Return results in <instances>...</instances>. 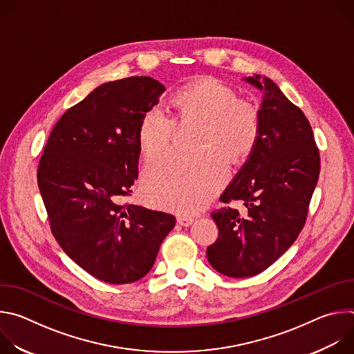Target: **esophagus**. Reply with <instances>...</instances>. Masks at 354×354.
Segmentation results:
<instances>
[{
	"label": "esophagus",
	"mask_w": 354,
	"mask_h": 354,
	"mask_svg": "<svg viewBox=\"0 0 354 354\" xmlns=\"http://www.w3.org/2000/svg\"><path fill=\"white\" fill-rule=\"evenodd\" d=\"M194 221V218L192 216H186V214H182L178 217V223L183 227H189L192 223Z\"/></svg>",
	"instance_id": "esophagus-1"
}]
</instances>
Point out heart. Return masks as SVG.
Wrapping results in <instances>:
<instances>
[{
    "label": "heart",
    "mask_w": 354,
    "mask_h": 354,
    "mask_svg": "<svg viewBox=\"0 0 354 354\" xmlns=\"http://www.w3.org/2000/svg\"><path fill=\"white\" fill-rule=\"evenodd\" d=\"M174 119L158 109L147 111L138 126V144L147 160L171 145L175 122L201 120L194 154L171 153L151 162L142 176V193L151 205L190 213L203 206L228 176L231 162L245 160L261 134L255 105L238 99L225 84L205 78L179 88L172 96Z\"/></svg>",
    "instance_id": "obj_1"
}]
</instances>
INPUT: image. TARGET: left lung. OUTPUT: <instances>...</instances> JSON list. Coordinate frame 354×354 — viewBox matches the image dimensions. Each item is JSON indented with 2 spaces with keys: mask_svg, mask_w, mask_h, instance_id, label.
<instances>
[{
  "mask_svg": "<svg viewBox=\"0 0 354 354\" xmlns=\"http://www.w3.org/2000/svg\"><path fill=\"white\" fill-rule=\"evenodd\" d=\"M246 82L263 91L261 134L246 164L220 196L242 209L212 213L217 241L206 250L210 265L228 277L259 274L276 262L304 228L319 178V151L311 124L280 88L261 75Z\"/></svg>",
  "mask_w": 354,
  "mask_h": 354,
  "instance_id": "8db88e82",
  "label": "left lung"
}]
</instances>
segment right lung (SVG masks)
I'll list each match as a JSON object with an SVG mask.
<instances>
[{
  "instance_id": "add662e5",
  "label": "right lung",
  "mask_w": 354,
  "mask_h": 354,
  "mask_svg": "<svg viewBox=\"0 0 354 354\" xmlns=\"http://www.w3.org/2000/svg\"><path fill=\"white\" fill-rule=\"evenodd\" d=\"M164 91L151 77L102 84L60 118L39 161L52 234L80 268L105 283L144 277L175 227L172 214L124 201L138 175L141 118Z\"/></svg>"
}]
</instances>
